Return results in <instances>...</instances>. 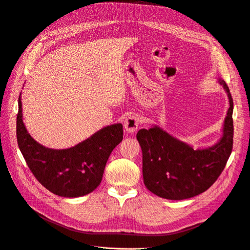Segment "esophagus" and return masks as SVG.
Instances as JSON below:
<instances>
[{"mask_svg":"<svg viewBox=\"0 0 250 250\" xmlns=\"http://www.w3.org/2000/svg\"><path fill=\"white\" fill-rule=\"evenodd\" d=\"M124 128L127 132L133 133L139 128V118L134 115H129L124 120Z\"/></svg>","mask_w":250,"mask_h":250,"instance_id":"obj_1","label":"esophagus"}]
</instances>
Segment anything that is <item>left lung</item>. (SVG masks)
I'll return each mask as SVG.
<instances>
[{
	"instance_id": "1",
	"label": "left lung",
	"mask_w": 250,
	"mask_h": 250,
	"mask_svg": "<svg viewBox=\"0 0 250 250\" xmlns=\"http://www.w3.org/2000/svg\"><path fill=\"white\" fill-rule=\"evenodd\" d=\"M217 80L228 94L229 107L221 138L214 145L194 149L158 125L139 130L137 140L143 152L144 184L158 197L192 198L207 191L223 171L232 149L233 102L225 81Z\"/></svg>"
}]
</instances>
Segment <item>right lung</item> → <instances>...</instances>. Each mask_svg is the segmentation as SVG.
Returning <instances> with one entry per match:
<instances>
[{
  "label": "right lung",
  "mask_w": 250,
  "mask_h": 250,
  "mask_svg": "<svg viewBox=\"0 0 250 250\" xmlns=\"http://www.w3.org/2000/svg\"><path fill=\"white\" fill-rule=\"evenodd\" d=\"M21 93L19 97L17 139L28 167L53 194L76 198L92 193L100 185L111 151L123 140L121 123L105 126L77 145L52 149L37 143L22 122Z\"/></svg>",
  "instance_id": "obj_1"
}]
</instances>
